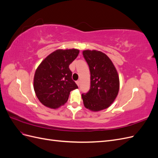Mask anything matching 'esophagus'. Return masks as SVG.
I'll use <instances>...</instances> for the list:
<instances>
[{
    "label": "esophagus",
    "instance_id": "obj_1",
    "mask_svg": "<svg viewBox=\"0 0 158 158\" xmlns=\"http://www.w3.org/2000/svg\"><path fill=\"white\" fill-rule=\"evenodd\" d=\"M76 84H77V85H78V86H79V85H80V81H79V80H77V81H76Z\"/></svg>",
    "mask_w": 158,
    "mask_h": 158
}]
</instances>
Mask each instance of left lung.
<instances>
[{
  "label": "left lung",
  "mask_w": 158,
  "mask_h": 158,
  "mask_svg": "<svg viewBox=\"0 0 158 158\" xmlns=\"http://www.w3.org/2000/svg\"><path fill=\"white\" fill-rule=\"evenodd\" d=\"M83 56L90 71V89L82 94L84 105L92 111L109 107L117 98L119 90L117 71L109 57L101 51L85 50Z\"/></svg>",
  "instance_id": "8db88e82"
}]
</instances>
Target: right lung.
<instances>
[{
  "label": "right lung",
  "mask_w": 158,
  "mask_h": 158,
  "mask_svg": "<svg viewBox=\"0 0 158 158\" xmlns=\"http://www.w3.org/2000/svg\"><path fill=\"white\" fill-rule=\"evenodd\" d=\"M79 50L58 49L52 52L38 66L33 79V88L45 106L57 109L66 103L70 92L78 87L72 79L69 65Z\"/></svg>",
  "instance_id": "right-lung-1"
}]
</instances>
